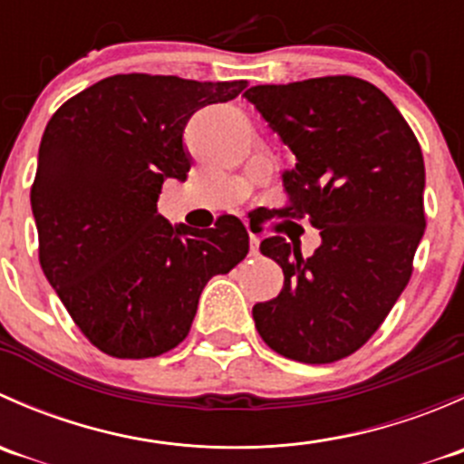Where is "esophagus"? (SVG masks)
<instances>
[{"mask_svg": "<svg viewBox=\"0 0 464 464\" xmlns=\"http://www.w3.org/2000/svg\"><path fill=\"white\" fill-rule=\"evenodd\" d=\"M249 254L251 256H260V237H256L254 233L249 236Z\"/></svg>", "mask_w": 464, "mask_h": 464, "instance_id": "obj_1", "label": "esophagus"}]
</instances>
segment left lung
Masks as SVG:
<instances>
[{"mask_svg":"<svg viewBox=\"0 0 464 464\" xmlns=\"http://www.w3.org/2000/svg\"><path fill=\"white\" fill-rule=\"evenodd\" d=\"M245 98L296 157L283 172L287 218H310L321 246L260 242L285 285L254 305L262 341L283 357L332 363L377 332L413 274L424 236V159L391 98L354 76L256 85Z\"/></svg>","mask_w":464,"mask_h":464,"instance_id":"left-lung-1","label":"left lung"}]
</instances>
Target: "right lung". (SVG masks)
I'll return each instance as SVG.
<instances>
[{
  "label": "right lung",
  "instance_id": "1",
  "mask_svg": "<svg viewBox=\"0 0 464 464\" xmlns=\"http://www.w3.org/2000/svg\"><path fill=\"white\" fill-rule=\"evenodd\" d=\"M245 87L119 73L69 98L46 123L31 188L40 265L105 354L148 359L179 345L206 283L249 254L236 215L193 231L157 213L163 181L190 170V116Z\"/></svg>",
  "mask_w": 464,
  "mask_h": 464
}]
</instances>
